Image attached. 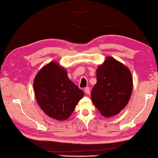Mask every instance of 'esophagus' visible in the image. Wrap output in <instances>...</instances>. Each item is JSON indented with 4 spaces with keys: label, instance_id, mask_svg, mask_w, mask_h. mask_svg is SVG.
Here are the masks:
<instances>
[{
    "label": "esophagus",
    "instance_id": "34e87169",
    "mask_svg": "<svg viewBox=\"0 0 158 158\" xmlns=\"http://www.w3.org/2000/svg\"><path fill=\"white\" fill-rule=\"evenodd\" d=\"M85 93L86 94L89 95L90 94V88L89 87H86L85 88Z\"/></svg>",
    "mask_w": 158,
    "mask_h": 158
}]
</instances>
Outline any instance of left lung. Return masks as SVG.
<instances>
[{
  "label": "left lung",
  "mask_w": 158,
  "mask_h": 158,
  "mask_svg": "<svg viewBox=\"0 0 158 158\" xmlns=\"http://www.w3.org/2000/svg\"><path fill=\"white\" fill-rule=\"evenodd\" d=\"M97 83L93 88L94 105L105 117L117 115L130 99L133 88L129 69L111 57H108L96 70Z\"/></svg>",
  "instance_id": "obj_1"
}]
</instances>
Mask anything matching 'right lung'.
Segmentation results:
<instances>
[{
    "label": "right lung",
    "mask_w": 158,
    "mask_h": 158,
    "mask_svg": "<svg viewBox=\"0 0 158 158\" xmlns=\"http://www.w3.org/2000/svg\"><path fill=\"white\" fill-rule=\"evenodd\" d=\"M39 106L49 117L66 120L73 114L84 93L68 77L65 69L51 62L39 71L34 81Z\"/></svg>",
    "instance_id": "obj_1"
}]
</instances>
